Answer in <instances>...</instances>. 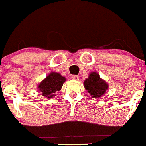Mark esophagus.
I'll use <instances>...</instances> for the list:
<instances>
[{"label":"esophagus","mask_w":146,"mask_h":146,"mask_svg":"<svg viewBox=\"0 0 146 146\" xmlns=\"http://www.w3.org/2000/svg\"><path fill=\"white\" fill-rule=\"evenodd\" d=\"M72 79L74 81H78L79 79V76H76V75H73V76H72Z\"/></svg>","instance_id":"1"}]
</instances>
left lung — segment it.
I'll list each match as a JSON object with an SVG mask.
<instances>
[{
	"label": "left lung",
	"mask_w": 146,
	"mask_h": 146,
	"mask_svg": "<svg viewBox=\"0 0 146 146\" xmlns=\"http://www.w3.org/2000/svg\"><path fill=\"white\" fill-rule=\"evenodd\" d=\"M84 86L86 92L94 99H97L105 94L109 89L107 82L100 77L97 72H92L89 74L88 78L84 82Z\"/></svg>",
	"instance_id": "1"
}]
</instances>
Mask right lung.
Instances as JSON below:
<instances>
[{
  "instance_id": "add662e5",
  "label": "right lung",
  "mask_w": 146,
  "mask_h": 146,
  "mask_svg": "<svg viewBox=\"0 0 146 146\" xmlns=\"http://www.w3.org/2000/svg\"><path fill=\"white\" fill-rule=\"evenodd\" d=\"M65 81L66 78L60 73L52 72L37 85V90L42 96L51 99L56 96V92L61 90Z\"/></svg>"
}]
</instances>
